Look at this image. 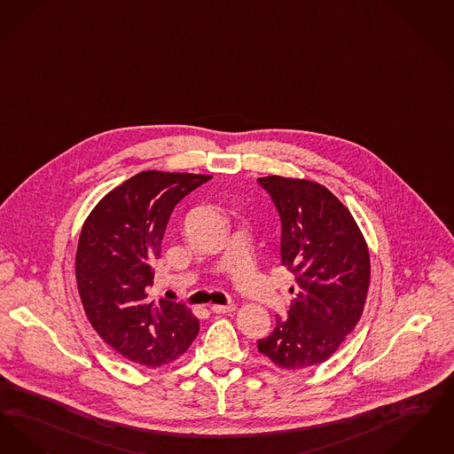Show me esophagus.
I'll return each instance as SVG.
<instances>
[{"instance_id":"34e87169","label":"esophagus","mask_w":454,"mask_h":454,"mask_svg":"<svg viewBox=\"0 0 454 454\" xmlns=\"http://www.w3.org/2000/svg\"><path fill=\"white\" fill-rule=\"evenodd\" d=\"M214 314H225V312H232L236 310V303H227V305H212L210 307Z\"/></svg>"}]
</instances>
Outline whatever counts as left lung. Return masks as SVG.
<instances>
[{
  "instance_id": "1",
  "label": "left lung",
  "mask_w": 454,
  "mask_h": 454,
  "mask_svg": "<svg viewBox=\"0 0 454 454\" xmlns=\"http://www.w3.org/2000/svg\"><path fill=\"white\" fill-rule=\"evenodd\" d=\"M281 220V264L295 277L288 317L257 340L285 370L320 364L361 318L370 286V253L349 210L309 179L259 177Z\"/></svg>"
}]
</instances>
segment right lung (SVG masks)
<instances>
[{
    "label": "right lung",
    "mask_w": 454,
    "mask_h": 454,
    "mask_svg": "<svg viewBox=\"0 0 454 454\" xmlns=\"http://www.w3.org/2000/svg\"><path fill=\"white\" fill-rule=\"evenodd\" d=\"M212 176L142 171L99 201L86 218L76 253L84 312L119 355L144 364L175 361L200 322L184 303L147 300L166 225L177 203Z\"/></svg>",
    "instance_id": "1"
}]
</instances>
